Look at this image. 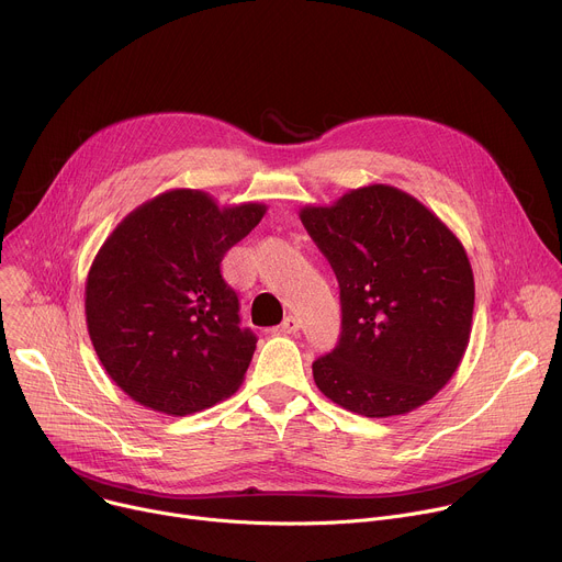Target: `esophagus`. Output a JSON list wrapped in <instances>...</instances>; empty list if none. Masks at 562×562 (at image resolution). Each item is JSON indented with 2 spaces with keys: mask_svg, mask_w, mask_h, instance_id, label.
Returning <instances> with one entry per match:
<instances>
[{
  "mask_svg": "<svg viewBox=\"0 0 562 562\" xmlns=\"http://www.w3.org/2000/svg\"><path fill=\"white\" fill-rule=\"evenodd\" d=\"M297 329H300V319H297L295 315H286V317L282 319V325L276 327L278 334H295Z\"/></svg>",
  "mask_w": 562,
  "mask_h": 562,
  "instance_id": "obj_1",
  "label": "esophagus"
}]
</instances>
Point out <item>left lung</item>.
<instances>
[{
    "instance_id": "left-lung-1",
    "label": "left lung",
    "mask_w": 562,
    "mask_h": 562,
    "mask_svg": "<svg viewBox=\"0 0 562 562\" xmlns=\"http://www.w3.org/2000/svg\"><path fill=\"white\" fill-rule=\"evenodd\" d=\"M300 220L338 278L342 306L338 347L313 362L317 389L367 418L418 409L469 345L475 289L460 239L386 184L304 206Z\"/></svg>"
}]
</instances>
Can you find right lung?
<instances>
[{"label": "right lung", "mask_w": 562, "mask_h": 562, "mask_svg": "<svg viewBox=\"0 0 562 562\" xmlns=\"http://www.w3.org/2000/svg\"><path fill=\"white\" fill-rule=\"evenodd\" d=\"M267 213L220 209L204 191L173 189L128 213L87 280V325L100 362L135 403L189 416L245 380L256 334L239 327L224 254Z\"/></svg>", "instance_id": "obj_1"}]
</instances>
